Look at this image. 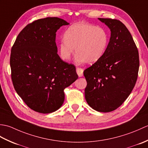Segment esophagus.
Here are the masks:
<instances>
[{
	"label": "esophagus",
	"instance_id": "1",
	"mask_svg": "<svg viewBox=\"0 0 148 148\" xmlns=\"http://www.w3.org/2000/svg\"><path fill=\"white\" fill-rule=\"evenodd\" d=\"M76 71L77 74L79 77H82L83 75V69L81 67H77L76 68Z\"/></svg>",
	"mask_w": 148,
	"mask_h": 148
}]
</instances>
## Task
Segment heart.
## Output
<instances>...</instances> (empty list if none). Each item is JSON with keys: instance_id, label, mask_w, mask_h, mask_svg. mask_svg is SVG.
<instances>
[{"instance_id": "heart-1", "label": "heart", "mask_w": 148, "mask_h": 148, "mask_svg": "<svg viewBox=\"0 0 148 148\" xmlns=\"http://www.w3.org/2000/svg\"><path fill=\"white\" fill-rule=\"evenodd\" d=\"M109 42V34L102 27L86 23L74 24L69 28L59 46L64 60H69L74 49L78 61L91 64L104 54Z\"/></svg>"}]
</instances>
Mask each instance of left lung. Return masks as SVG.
Here are the masks:
<instances>
[{
    "label": "left lung",
    "mask_w": 148,
    "mask_h": 148,
    "mask_svg": "<svg viewBox=\"0 0 148 148\" xmlns=\"http://www.w3.org/2000/svg\"><path fill=\"white\" fill-rule=\"evenodd\" d=\"M111 30L104 54L86 69V102L95 111L108 112L118 108L131 93L138 77L139 51L129 30L118 20L99 18Z\"/></svg>",
    "instance_id": "left-lung-1"
}]
</instances>
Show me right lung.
I'll list each match as a JSON object with an SVG mask.
<instances>
[{"instance_id":"right-lung-1","label":"right lung","mask_w":148,"mask_h":148,"mask_svg":"<svg viewBox=\"0 0 148 148\" xmlns=\"http://www.w3.org/2000/svg\"><path fill=\"white\" fill-rule=\"evenodd\" d=\"M67 21L57 17L39 19L18 34L10 56L11 79L16 92L28 107L43 114L58 109L64 89L77 78L76 67L57 53L56 32Z\"/></svg>"}]
</instances>
